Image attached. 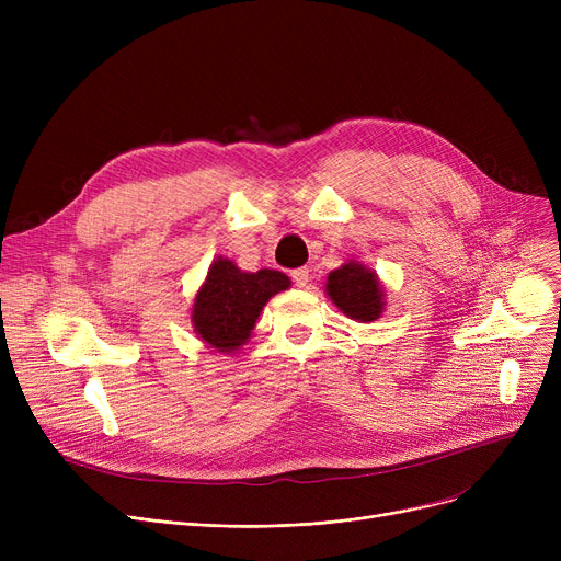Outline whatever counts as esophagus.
Returning a JSON list of instances; mask_svg holds the SVG:
<instances>
[{"label": "esophagus", "instance_id": "34e87169", "mask_svg": "<svg viewBox=\"0 0 561 561\" xmlns=\"http://www.w3.org/2000/svg\"><path fill=\"white\" fill-rule=\"evenodd\" d=\"M290 277H293V282H296V286L305 288L309 284V268H296L290 273Z\"/></svg>", "mask_w": 561, "mask_h": 561}]
</instances>
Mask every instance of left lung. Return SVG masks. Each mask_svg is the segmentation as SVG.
<instances>
[{
  "instance_id": "obj_1",
  "label": "left lung",
  "mask_w": 561,
  "mask_h": 561,
  "mask_svg": "<svg viewBox=\"0 0 561 561\" xmlns=\"http://www.w3.org/2000/svg\"><path fill=\"white\" fill-rule=\"evenodd\" d=\"M328 296L332 302L350 318L359 322H370L381 316L385 309V293L373 271L362 263L350 261L328 277Z\"/></svg>"
}]
</instances>
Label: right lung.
Returning a JSON list of instances; mask_svg holds the SVG:
<instances>
[{
    "mask_svg": "<svg viewBox=\"0 0 561 561\" xmlns=\"http://www.w3.org/2000/svg\"><path fill=\"white\" fill-rule=\"evenodd\" d=\"M288 286L290 279L279 271L243 273L233 261L218 259L195 296V332L220 352L239 350L248 341L263 305Z\"/></svg>",
    "mask_w": 561,
    "mask_h": 561,
    "instance_id": "add662e5",
    "label": "right lung"
}]
</instances>
